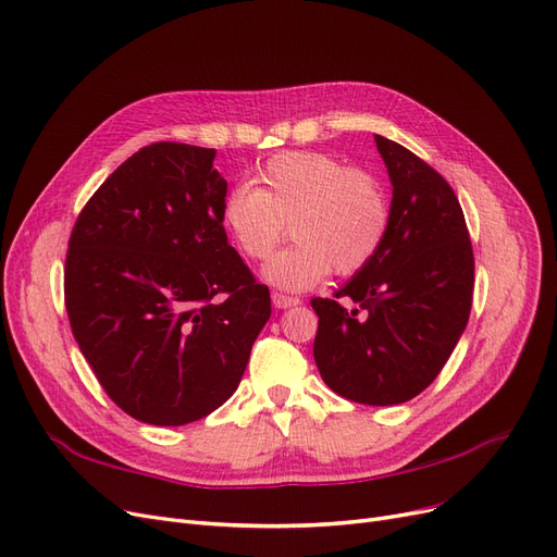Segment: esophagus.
<instances>
[{"label": "esophagus", "instance_id": "obj_1", "mask_svg": "<svg viewBox=\"0 0 557 557\" xmlns=\"http://www.w3.org/2000/svg\"><path fill=\"white\" fill-rule=\"evenodd\" d=\"M272 304L276 308H293V306H299L301 299L299 297H290V295H283V293H274L272 295Z\"/></svg>", "mask_w": 557, "mask_h": 557}]
</instances>
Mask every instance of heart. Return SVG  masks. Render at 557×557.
I'll return each mask as SVG.
<instances>
[{
  "instance_id": "1",
  "label": "heart",
  "mask_w": 557,
  "mask_h": 557,
  "mask_svg": "<svg viewBox=\"0 0 557 557\" xmlns=\"http://www.w3.org/2000/svg\"><path fill=\"white\" fill-rule=\"evenodd\" d=\"M391 219V194L380 175L318 150L274 154L256 187L237 185L221 203V224L251 260L270 256L285 226L293 231L295 239L262 272L283 290H306L331 270H363L382 251Z\"/></svg>"
}]
</instances>
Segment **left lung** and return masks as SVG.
I'll use <instances>...</instances> for the list:
<instances>
[{
	"instance_id": "1",
	"label": "left lung",
	"mask_w": 557,
	"mask_h": 557,
	"mask_svg": "<svg viewBox=\"0 0 557 557\" xmlns=\"http://www.w3.org/2000/svg\"><path fill=\"white\" fill-rule=\"evenodd\" d=\"M393 185L382 251L331 299L313 356L324 384L359 405H403L446 366L471 315L473 247L453 187L428 162L374 135ZM341 298L357 304L345 309Z\"/></svg>"
}]
</instances>
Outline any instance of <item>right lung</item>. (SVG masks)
Instances as JSON below:
<instances>
[{"label":"right lung","instance_id":"1","mask_svg":"<svg viewBox=\"0 0 557 557\" xmlns=\"http://www.w3.org/2000/svg\"><path fill=\"white\" fill-rule=\"evenodd\" d=\"M214 148L160 141L127 158L79 212L63 293L100 386L132 418L177 428L237 391L272 315L221 224Z\"/></svg>","mask_w":557,"mask_h":557}]
</instances>
